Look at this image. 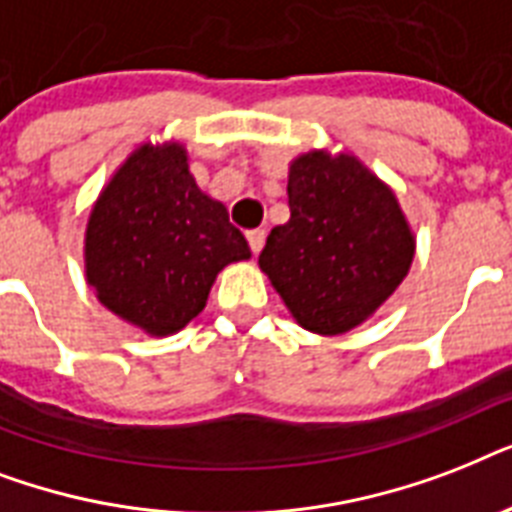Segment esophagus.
<instances>
[{"instance_id": "obj_1", "label": "esophagus", "mask_w": 512, "mask_h": 512, "mask_svg": "<svg viewBox=\"0 0 512 512\" xmlns=\"http://www.w3.org/2000/svg\"><path fill=\"white\" fill-rule=\"evenodd\" d=\"M247 241H249V249H252L255 255H260V249H263V244H265V231H260V228L249 231Z\"/></svg>"}]
</instances>
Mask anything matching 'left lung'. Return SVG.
Instances as JSON below:
<instances>
[{"instance_id": "8db88e82", "label": "left lung", "mask_w": 512, "mask_h": 512, "mask_svg": "<svg viewBox=\"0 0 512 512\" xmlns=\"http://www.w3.org/2000/svg\"><path fill=\"white\" fill-rule=\"evenodd\" d=\"M289 220L260 252L289 313L308 332L342 335L398 289L414 233L396 193L350 154L308 151L289 164Z\"/></svg>"}]
</instances>
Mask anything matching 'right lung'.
<instances>
[{"label":"right lung","mask_w":512,"mask_h":512,"mask_svg":"<svg viewBox=\"0 0 512 512\" xmlns=\"http://www.w3.org/2000/svg\"><path fill=\"white\" fill-rule=\"evenodd\" d=\"M249 257L247 239L196 185L175 140L135 148L92 204L84 231L87 284L108 311L151 337L196 319L217 273Z\"/></svg>","instance_id":"obj_1"}]
</instances>
